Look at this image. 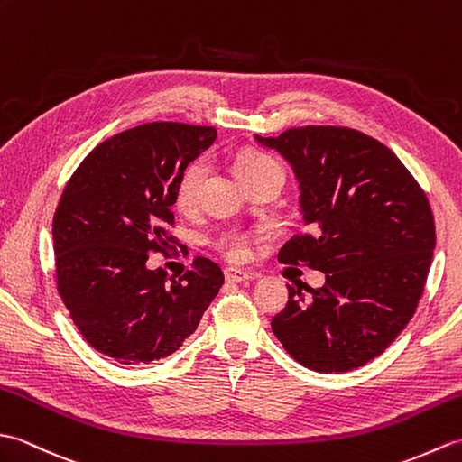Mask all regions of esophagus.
I'll list each match as a JSON object with an SVG mask.
<instances>
[{
	"label": "esophagus",
	"mask_w": 462,
	"mask_h": 462,
	"mask_svg": "<svg viewBox=\"0 0 462 462\" xmlns=\"http://www.w3.org/2000/svg\"><path fill=\"white\" fill-rule=\"evenodd\" d=\"M224 276L228 282H250V280H256L258 273L256 272H246V270H238V268H226L224 270Z\"/></svg>",
	"instance_id": "esophagus-1"
}]
</instances>
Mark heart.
<instances>
[{"label": "heart", "mask_w": 462, "mask_h": 462, "mask_svg": "<svg viewBox=\"0 0 462 462\" xmlns=\"http://www.w3.org/2000/svg\"><path fill=\"white\" fill-rule=\"evenodd\" d=\"M270 166H278V162L270 159L266 154L260 152H246L238 156L236 164H234V171H236V176L242 180V184L254 179V176L263 172ZM210 174V161L206 156H200L194 162L186 166V171L182 172L179 186H176V204L182 206V208H192V206L199 202L200 199V190L204 186V180L208 179ZM244 254V242L242 238H232L230 242V256L240 258Z\"/></svg>", "instance_id": "b5f03b06"}]
</instances>
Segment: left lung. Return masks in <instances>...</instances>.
<instances>
[{
    "instance_id": "8db88e82",
    "label": "left lung",
    "mask_w": 462,
    "mask_h": 462,
    "mask_svg": "<svg viewBox=\"0 0 462 462\" xmlns=\"http://www.w3.org/2000/svg\"><path fill=\"white\" fill-rule=\"evenodd\" d=\"M278 151L300 184L306 232L278 254L326 273L323 288H290L272 319L283 349L303 367L343 373L365 365L413 318L435 250L425 192L385 144L343 126L254 134Z\"/></svg>"
}]
</instances>
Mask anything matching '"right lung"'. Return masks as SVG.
Masks as SVG:
<instances>
[{"instance_id":"right-lung-1","label":"right lung","mask_w":462,"mask_h":462,"mask_svg":"<svg viewBox=\"0 0 462 462\" xmlns=\"http://www.w3.org/2000/svg\"><path fill=\"white\" fill-rule=\"evenodd\" d=\"M214 141L212 126L180 123L115 134L85 156L59 200V296L87 343L123 365L172 356L222 288V270L206 258L180 280L146 266L169 246L182 172Z\"/></svg>"}]
</instances>
